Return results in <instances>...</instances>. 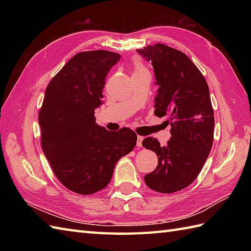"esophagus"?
Wrapping results in <instances>:
<instances>
[{"mask_svg":"<svg viewBox=\"0 0 251 251\" xmlns=\"http://www.w3.org/2000/svg\"><path fill=\"white\" fill-rule=\"evenodd\" d=\"M142 140H143V137H141V136L137 137V147L138 148L142 147Z\"/></svg>","mask_w":251,"mask_h":251,"instance_id":"obj_1","label":"esophagus"}]
</instances>
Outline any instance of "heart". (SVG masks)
Segmentation results:
<instances>
[{
  "label": "heart",
  "mask_w": 251,
  "mask_h": 251,
  "mask_svg": "<svg viewBox=\"0 0 251 251\" xmlns=\"http://www.w3.org/2000/svg\"><path fill=\"white\" fill-rule=\"evenodd\" d=\"M145 69H143V67L140 65V63H137L136 65V72H140V71H143Z\"/></svg>",
  "instance_id": "1"
}]
</instances>
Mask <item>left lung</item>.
<instances>
[{
    "mask_svg": "<svg viewBox=\"0 0 251 251\" xmlns=\"http://www.w3.org/2000/svg\"><path fill=\"white\" fill-rule=\"evenodd\" d=\"M137 52L151 61L157 93V116L168 115L172 137L166 146L148 137L142 146L155 152L156 169L145 176L149 188L174 193L197 178L214 141L215 117L209 88L201 71L182 51L164 44L149 45Z\"/></svg>",
    "mask_w": 251,
    "mask_h": 251,
    "instance_id": "1",
    "label": "left lung"
}]
</instances>
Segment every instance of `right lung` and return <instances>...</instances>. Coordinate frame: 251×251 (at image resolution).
Returning a JSON list of instances; mask_svg holds the SVG:
<instances>
[{
	"mask_svg": "<svg viewBox=\"0 0 251 251\" xmlns=\"http://www.w3.org/2000/svg\"><path fill=\"white\" fill-rule=\"evenodd\" d=\"M120 59L108 50L78 52L46 88L39 113L42 149L58 180L77 194L104 189L117 161L137 143L131 129L109 131L94 116L105 77Z\"/></svg>",
	"mask_w": 251,
	"mask_h": 251,
	"instance_id": "obj_1",
	"label": "right lung"
}]
</instances>
